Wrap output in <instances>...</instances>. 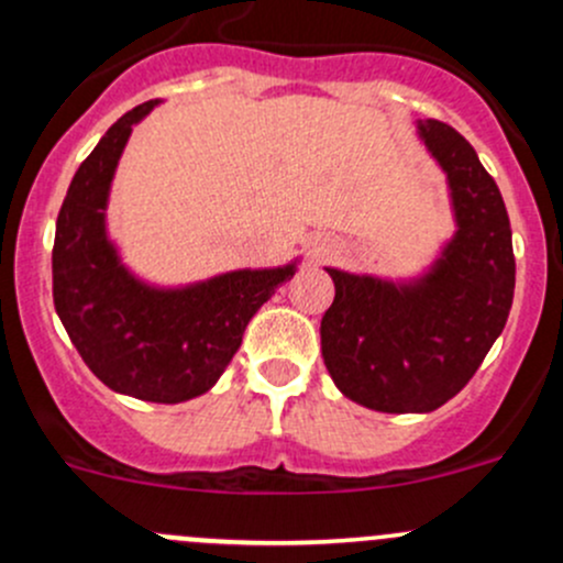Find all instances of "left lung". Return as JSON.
<instances>
[{"label":"left lung","instance_id":"obj_1","mask_svg":"<svg viewBox=\"0 0 563 563\" xmlns=\"http://www.w3.org/2000/svg\"><path fill=\"white\" fill-rule=\"evenodd\" d=\"M417 133L450 187L455 231L411 277L327 266L334 302L321 354L334 387L384 413H428L468 384L507 323L515 294L512 229L474 146L439 119Z\"/></svg>","mask_w":563,"mask_h":563}]
</instances>
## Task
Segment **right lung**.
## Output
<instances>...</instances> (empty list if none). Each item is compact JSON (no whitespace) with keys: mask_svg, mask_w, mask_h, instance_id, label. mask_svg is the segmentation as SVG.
<instances>
[{"mask_svg":"<svg viewBox=\"0 0 563 563\" xmlns=\"http://www.w3.org/2000/svg\"><path fill=\"white\" fill-rule=\"evenodd\" d=\"M161 100L135 106L108 128L78 166L56 218L54 305L89 371L119 395L185 402L218 384L250 318L297 272L231 269L185 286L135 275L108 234V198L135 124Z\"/></svg>","mask_w":563,"mask_h":563,"instance_id":"obj_1","label":"right lung"}]
</instances>
